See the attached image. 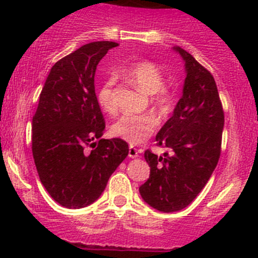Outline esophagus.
Here are the masks:
<instances>
[{
	"instance_id": "1",
	"label": "esophagus",
	"mask_w": 258,
	"mask_h": 258,
	"mask_svg": "<svg viewBox=\"0 0 258 258\" xmlns=\"http://www.w3.org/2000/svg\"><path fill=\"white\" fill-rule=\"evenodd\" d=\"M140 153H141V151L137 150V148H135L134 146H130V148H128V157L136 158V157H139Z\"/></svg>"
}]
</instances>
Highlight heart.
<instances>
[{
  "instance_id": "b5f03b06",
  "label": "heart",
  "mask_w": 258,
  "mask_h": 258,
  "mask_svg": "<svg viewBox=\"0 0 258 258\" xmlns=\"http://www.w3.org/2000/svg\"><path fill=\"white\" fill-rule=\"evenodd\" d=\"M123 76L130 82L136 85L146 93L151 95V103L160 114H166L173 102V92L165 83L162 70L152 61H139L123 72ZM114 85L116 79L110 77L100 86L97 101L103 112L114 114L117 112V103L114 100ZM155 116L151 113L123 114L111 127L116 137H119L130 145H140L146 141L156 128Z\"/></svg>"
}]
</instances>
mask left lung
<instances>
[{
    "mask_svg": "<svg viewBox=\"0 0 258 258\" xmlns=\"http://www.w3.org/2000/svg\"><path fill=\"white\" fill-rule=\"evenodd\" d=\"M173 49L184 61L183 95L156 136V145L170 148L171 155L145 151L150 177L140 187L146 204L161 212L183 210L206 186L220 158L225 123L211 72L183 48Z\"/></svg>",
    "mask_w": 258,
    "mask_h": 258,
    "instance_id": "1",
    "label": "left lung"
}]
</instances>
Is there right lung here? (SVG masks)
I'll list each match as a JSON object with an SVG mask.
<instances>
[{
  "label": "right lung",
  "mask_w": 258,
  "mask_h": 258,
  "mask_svg": "<svg viewBox=\"0 0 258 258\" xmlns=\"http://www.w3.org/2000/svg\"><path fill=\"white\" fill-rule=\"evenodd\" d=\"M116 46L111 41L91 42L57 61L32 118L38 176L49 196L67 209L95 202L128 155L123 140L99 139L105 118L95 92V74L98 62Z\"/></svg>",
  "instance_id": "obj_1"
}]
</instances>
